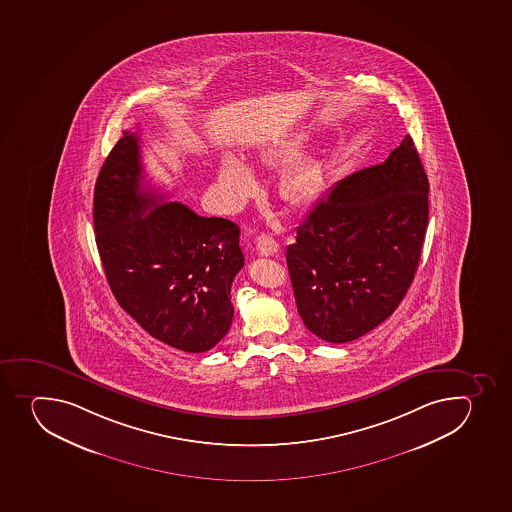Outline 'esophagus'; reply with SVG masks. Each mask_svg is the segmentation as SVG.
Wrapping results in <instances>:
<instances>
[{
  "label": "esophagus",
  "mask_w": 512,
  "mask_h": 512,
  "mask_svg": "<svg viewBox=\"0 0 512 512\" xmlns=\"http://www.w3.org/2000/svg\"><path fill=\"white\" fill-rule=\"evenodd\" d=\"M280 250L277 240L273 239L272 235L263 234L257 237V252L260 255H275Z\"/></svg>",
  "instance_id": "1"
}]
</instances>
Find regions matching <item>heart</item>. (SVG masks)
<instances>
[{
    "mask_svg": "<svg viewBox=\"0 0 512 512\" xmlns=\"http://www.w3.org/2000/svg\"><path fill=\"white\" fill-rule=\"evenodd\" d=\"M305 147L303 134H292L280 144L263 152L258 162L262 166L282 167L295 161ZM219 194L230 209L244 205L254 195L257 184L249 167L234 156L224 157L217 174ZM323 189L322 167L313 159L298 161L283 174L280 194L292 204L303 205L317 199Z\"/></svg>",
    "mask_w": 512,
    "mask_h": 512,
    "instance_id": "1",
    "label": "heart"
}]
</instances>
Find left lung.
<instances>
[{"instance_id": "1", "label": "left lung", "mask_w": 512, "mask_h": 512, "mask_svg": "<svg viewBox=\"0 0 512 512\" xmlns=\"http://www.w3.org/2000/svg\"><path fill=\"white\" fill-rule=\"evenodd\" d=\"M429 184L413 139L328 192L287 247L298 313L330 343L353 341L400 305L421 258Z\"/></svg>"}]
</instances>
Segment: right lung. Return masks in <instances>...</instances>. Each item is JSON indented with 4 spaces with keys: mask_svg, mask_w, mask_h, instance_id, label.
Instances as JSON below:
<instances>
[{
    "mask_svg": "<svg viewBox=\"0 0 512 512\" xmlns=\"http://www.w3.org/2000/svg\"><path fill=\"white\" fill-rule=\"evenodd\" d=\"M141 139L124 131L94 187V232L117 303L166 345L204 353L234 318L240 229L144 187Z\"/></svg>",
    "mask_w": 512,
    "mask_h": 512,
    "instance_id": "add662e5",
    "label": "right lung"
}]
</instances>
